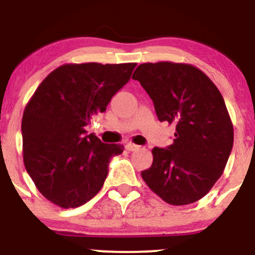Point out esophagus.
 Returning a JSON list of instances; mask_svg holds the SVG:
<instances>
[{
    "label": "esophagus",
    "mask_w": 255,
    "mask_h": 255,
    "mask_svg": "<svg viewBox=\"0 0 255 255\" xmlns=\"http://www.w3.org/2000/svg\"><path fill=\"white\" fill-rule=\"evenodd\" d=\"M140 146L137 145V144H133V143H128L126 144V149H127L128 151H134V150H138Z\"/></svg>",
    "instance_id": "obj_1"
}]
</instances>
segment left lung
<instances>
[{"instance_id": "left-lung-1", "label": "left lung", "mask_w": 255, "mask_h": 255, "mask_svg": "<svg viewBox=\"0 0 255 255\" xmlns=\"http://www.w3.org/2000/svg\"><path fill=\"white\" fill-rule=\"evenodd\" d=\"M153 100L160 122L176 128L168 149L151 150L153 164L142 171L149 189L174 206L205 196L226 168L233 146V125L220 90L191 64L159 61L135 69Z\"/></svg>"}]
</instances>
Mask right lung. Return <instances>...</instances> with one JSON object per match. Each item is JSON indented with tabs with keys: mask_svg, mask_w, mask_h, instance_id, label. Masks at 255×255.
Listing matches in <instances>:
<instances>
[{
	"mask_svg": "<svg viewBox=\"0 0 255 255\" xmlns=\"http://www.w3.org/2000/svg\"><path fill=\"white\" fill-rule=\"evenodd\" d=\"M135 63L64 64L42 81L22 118L23 161L35 187L51 204L79 207L104 186L121 144L86 135L92 116L106 111Z\"/></svg>",
	"mask_w": 255,
	"mask_h": 255,
	"instance_id": "right-lung-1",
	"label": "right lung"
}]
</instances>
